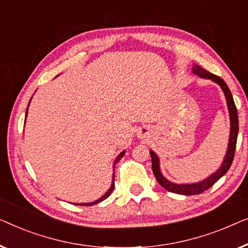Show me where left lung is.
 I'll return each instance as SVG.
<instances>
[{"label": "left lung", "instance_id": "1", "mask_svg": "<svg viewBox=\"0 0 248 248\" xmlns=\"http://www.w3.org/2000/svg\"><path fill=\"white\" fill-rule=\"evenodd\" d=\"M192 73L194 75L199 76L201 78H207L211 79L212 82H215L216 84L220 86L222 92L225 94L226 102H227V108L229 112V119H230V131H229V139H228V147L227 152L224 159H222L221 165L219 166V169L205 177L204 180L199 181V182L194 183H182L177 184L174 182H170V180H167L165 176L163 175L162 170H160V164H159V157L155 152L149 151L152 157V167L154 175L157 180V182L162 186L164 189L170 191V192L177 193V194H183V195H193V194H200L203 191L208 190L209 187H211L217 181L225 175L229 170L230 165H232L233 155H235V149H236V142H237V136H238V114H237V109L233 102L232 92H230L229 88L226 84L224 79L219 78L217 75L211 74L208 71H205L204 68H202L201 66L194 65L192 67Z\"/></svg>", "mask_w": 248, "mask_h": 248}]
</instances>
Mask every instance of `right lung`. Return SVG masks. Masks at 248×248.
I'll return each mask as SVG.
<instances>
[{"instance_id":"obj_1","label":"right lung","mask_w":248,"mask_h":248,"mask_svg":"<svg viewBox=\"0 0 248 248\" xmlns=\"http://www.w3.org/2000/svg\"><path fill=\"white\" fill-rule=\"evenodd\" d=\"M58 76V75H57ZM57 76H56V78H57ZM31 99H32V97H31ZM31 99H30V101H31ZM30 101H29V103H28V108H29V104H30ZM28 108H27V111H26V119H27V116H28ZM24 123H26V121H24ZM124 153H125V151H123L120 153L119 155L117 156V158L114 159V163H113V174H112V183H111V186H110V189L107 191L106 193H104L102 197H101L100 199H97V200H95V201H93V202H89V203H74V204H78V205H93V204H96V203H99V202H101V201H103V200H106V199L109 197V195L112 193V191H113V189H114V165H116V164L119 162V160L124 157Z\"/></svg>"}]
</instances>
